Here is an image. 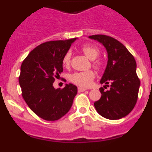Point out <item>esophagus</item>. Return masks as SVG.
<instances>
[{"label":"esophagus","instance_id":"obj_1","mask_svg":"<svg viewBox=\"0 0 152 152\" xmlns=\"http://www.w3.org/2000/svg\"><path fill=\"white\" fill-rule=\"evenodd\" d=\"M86 90H87V89H85V88H77V91H78L79 93L83 92V91H85Z\"/></svg>","mask_w":152,"mask_h":152}]
</instances>
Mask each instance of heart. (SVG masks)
<instances>
[{
    "instance_id": "b5f03b06",
    "label": "heart",
    "mask_w": 152,
    "mask_h": 152,
    "mask_svg": "<svg viewBox=\"0 0 152 152\" xmlns=\"http://www.w3.org/2000/svg\"><path fill=\"white\" fill-rule=\"evenodd\" d=\"M81 51L84 52L88 58L94 60L92 62L93 66L96 69H100L101 68V62L96 59L99 56V49L94 45L87 43L81 46ZM71 57L72 54L70 52H67L62 58V64L64 67H69L71 64ZM95 77V73L92 70H88L85 72H75L70 76V80L75 84L80 87L88 88L92 84L93 80Z\"/></svg>"
}]
</instances>
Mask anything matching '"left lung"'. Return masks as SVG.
<instances>
[{"label":"left lung","mask_w":152,"mask_h":152,"mask_svg":"<svg viewBox=\"0 0 152 152\" xmlns=\"http://www.w3.org/2000/svg\"><path fill=\"white\" fill-rule=\"evenodd\" d=\"M89 38L97 40L107 49L108 61L100 84L108 86L110 83L109 91L100 88L101 97L94 103L95 109L104 118L121 119L133 110L138 100L140 80L135 60L123 44L111 36L93 35Z\"/></svg>","instance_id":"1"}]
</instances>
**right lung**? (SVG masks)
Instances as JSON below:
<instances>
[{
    "label": "right lung",
    "instance_id": "right-lung-1",
    "mask_svg": "<svg viewBox=\"0 0 152 152\" xmlns=\"http://www.w3.org/2000/svg\"><path fill=\"white\" fill-rule=\"evenodd\" d=\"M76 38L45 42L29 52L20 67L19 83L24 100L38 116L56 121L69 111L77 88L72 84L53 87L63 72L62 58Z\"/></svg>",
    "mask_w": 152,
    "mask_h": 152
}]
</instances>
